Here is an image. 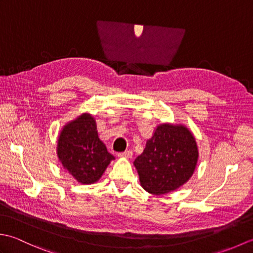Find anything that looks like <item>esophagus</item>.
Segmentation results:
<instances>
[{
    "label": "esophagus",
    "instance_id": "esophagus-1",
    "mask_svg": "<svg viewBox=\"0 0 253 253\" xmlns=\"http://www.w3.org/2000/svg\"><path fill=\"white\" fill-rule=\"evenodd\" d=\"M118 157H120V158H127V159H129V158L132 157V151H130V150H127V151L120 152V153H118Z\"/></svg>",
    "mask_w": 253,
    "mask_h": 253
}]
</instances>
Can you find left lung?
Masks as SVG:
<instances>
[{
	"label": "left lung",
	"mask_w": 253,
	"mask_h": 253,
	"mask_svg": "<svg viewBox=\"0 0 253 253\" xmlns=\"http://www.w3.org/2000/svg\"><path fill=\"white\" fill-rule=\"evenodd\" d=\"M198 161V148L184 126L160 125L142 154L135 160L140 184L152 195H164L190 178Z\"/></svg>",
	"instance_id": "obj_1"
}]
</instances>
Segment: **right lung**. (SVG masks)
Masks as SVG:
<instances>
[{
  "label": "right lung",
  "instance_id": "1",
  "mask_svg": "<svg viewBox=\"0 0 253 253\" xmlns=\"http://www.w3.org/2000/svg\"><path fill=\"white\" fill-rule=\"evenodd\" d=\"M57 154L64 169L82 184L98 180L114 160L100 140L93 117L88 114L64 127L58 138Z\"/></svg>",
  "mask_w": 253,
  "mask_h": 253
}]
</instances>
